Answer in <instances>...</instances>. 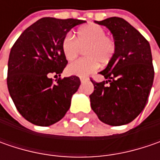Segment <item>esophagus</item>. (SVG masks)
I'll return each instance as SVG.
<instances>
[{
    "instance_id": "1",
    "label": "esophagus",
    "mask_w": 160,
    "mask_h": 160,
    "mask_svg": "<svg viewBox=\"0 0 160 160\" xmlns=\"http://www.w3.org/2000/svg\"><path fill=\"white\" fill-rule=\"evenodd\" d=\"M80 80H81V82L83 83V82H86V81H88L89 80V78L87 77H80Z\"/></svg>"
}]
</instances>
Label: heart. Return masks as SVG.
Instances as JSON below:
<instances>
[{"instance_id": "obj_1", "label": "heart", "mask_w": 160, "mask_h": 160, "mask_svg": "<svg viewBox=\"0 0 160 160\" xmlns=\"http://www.w3.org/2000/svg\"><path fill=\"white\" fill-rule=\"evenodd\" d=\"M103 28L96 24L84 26L77 31L76 38L67 34L61 42V49L65 58L72 61L84 49L86 58L78 59L68 67L70 75L86 77L99 68V62L107 64L113 57L117 44L113 38L106 35Z\"/></svg>"}]
</instances>
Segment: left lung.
<instances>
[{"instance_id":"left-lung-1","label":"left lung","mask_w":160,"mask_h":160,"mask_svg":"<svg viewBox=\"0 0 160 160\" xmlns=\"http://www.w3.org/2000/svg\"><path fill=\"white\" fill-rule=\"evenodd\" d=\"M112 33L117 49L107 68V80L95 82L91 107L102 122L122 126L138 117L148 102L154 80L151 46L144 36L121 18L95 21Z\"/></svg>"}]
</instances>
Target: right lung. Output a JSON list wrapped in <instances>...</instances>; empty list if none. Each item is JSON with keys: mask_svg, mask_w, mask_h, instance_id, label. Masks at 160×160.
Masks as SVG:
<instances>
[{"mask_svg": "<svg viewBox=\"0 0 160 160\" xmlns=\"http://www.w3.org/2000/svg\"><path fill=\"white\" fill-rule=\"evenodd\" d=\"M84 20L42 18L28 28L10 50L7 84L10 97L24 118L40 126L55 124L69 109L80 85L77 76L60 77L68 64L61 42L71 28Z\"/></svg>", "mask_w": 160, "mask_h": 160, "instance_id": "add662e5", "label": "right lung"}]
</instances>
